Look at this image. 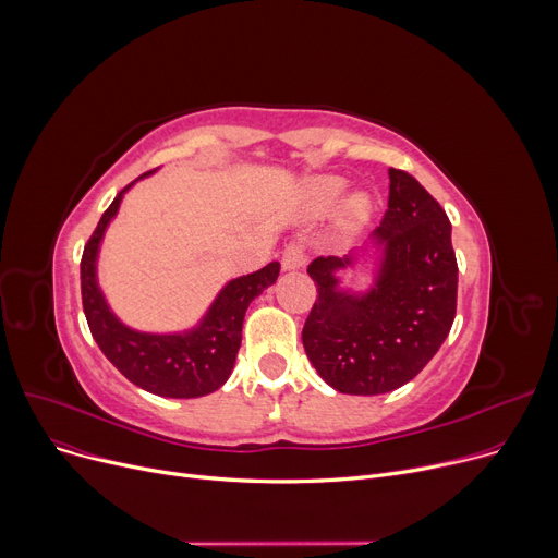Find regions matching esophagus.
Instances as JSON below:
<instances>
[{
    "label": "esophagus",
    "instance_id": "obj_1",
    "mask_svg": "<svg viewBox=\"0 0 558 558\" xmlns=\"http://www.w3.org/2000/svg\"><path fill=\"white\" fill-rule=\"evenodd\" d=\"M306 264V254H304V245L300 241H292L283 247L281 252V266L283 270H298Z\"/></svg>",
    "mask_w": 558,
    "mask_h": 558
}]
</instances>
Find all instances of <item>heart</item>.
Returning <instances> with one entry per match:
<instances>
[{"instance_id":"b5f03b06","label":"heart","mask_w":558,"mask_h":558,"mask_svg":"<svg viewBox=\"0 0 558 558\" xmlns=\"http://www.w3.org/2000/svg\"><path fill=\"white\" fill-rule=\"evenodd\" d=\"M342 189H344V184L338 178H317V180H313L311 186H308V195H311L313 207L317 211L329 209L340 198ZM367 211H369V201L365 198V195H353V198H349L344 203L340 220H342L344 227H355L367 218Z\"/></svg>"}]
</instances>
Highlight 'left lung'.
Wrapping results in <instances>:
<instances>
[{
	"mask_svg": "<svg viewBox=\"0 0 558 558\" xmlns=\"http://www.w3.org/2000/svg\"><path fill=\"white\" fill-rule=\"evenodd\" d=\"M383 268L365 298L336 292L349 258L317 256V286L302 342L317 374L342 395H385L412 380L439 351L457 311L450 220L416 178L389 169L387 211L376 229Z\"/></svg>",
	"mask_w": 558,
	"mask_h": 558,
	"instance_id": "1",
	"label": "left lung"
}]
</instances>
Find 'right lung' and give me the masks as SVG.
I'll list each match as a JSON object with an SVG mask.
<instances>
[{"instance_id":"obj_1","label":"right lung","mask_w":558,"mask_h":558,"mask_svg":"<svg viewBox=\"0 0 558 558\" xmlns=\"http://www.w3.org/2000/svg\"><path fill=\"white\" fill-rule=\"evenodd\" d=\"M130 184L117 193L112 205L104 211L81 258V298L92 338L130 383L150 395L169 399L211 395L232 374L241 347L245 311L254 298L277 281L279 264H270L247 277L229 281L209 308L205 322L186 336H146L125 329L108 311L96 288L94 260L106 225L117 214L121 195Z\"/></svg>"}]
</instances>
